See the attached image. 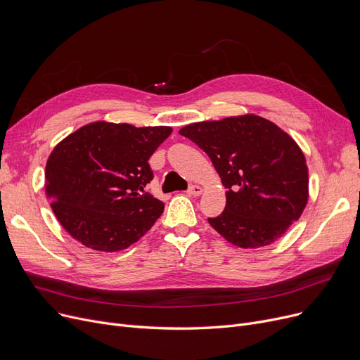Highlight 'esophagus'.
<instances>
[{"instance_id": "1", "label": "esophagus", "mask_w": 360, "mask_h": 360, "mask_svg": "<svg viewBox=\"0 0 360 360\" xmlns=\"http://www.w3.org/2000/svg\"><path fill=\"white\" fill-rule=\"evenodd\" d=\"M202 193V188L200 185H191L188 188V194L193 195V197H198Z\"/></svg>"}]
</instances>
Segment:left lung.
I'll use <instances>...</instances> for the list:
<instances>
[{
  "mask_svg": "<svg viewBox=\"0 0 360 360\" xmlns=\"http://www.w3.org/2000/svg\"><path fill=\"white\" fill-rule=\"evenodd\" d=\"M209 156L221 178L226 207L209 223L240 248H259L285 235L308 201V166L288 132L257 115L181 128Z\"/></svg>",
  "mask_w": 360,
  "mask_h": 360,
  "instance_id": "1",
  "label": "left lung"
}]
</instances>
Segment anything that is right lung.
Here are the masks:
<instances>
[{"instance_id": "obj_1", "label": "right lung", "mask_w": 360, "mask_h": 360, "mask_svg": "<svg viewBox=\"0 0 360 360\" xmlns=\"http://www.w3.org/2000/svg\"><path fill=\"white\" fill-rule=\"evenodd\" d=\"M170 127L91 122L56 144L45 188L63 228L84 247L117 252L137 242L165 204L144 193L153 179L150 156Z\"/></svg>"}]
</instances>
